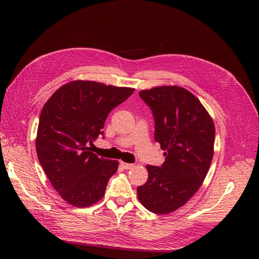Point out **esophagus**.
I'll return each mask as SVG.
<instances>
[{
	"label": "esophagus",
	"instance_id": "1",
	"mask_svg": "<svg viewBox=\"0 0 259 259\" xmlns=\"http://www.w3.org/2000/svg\"><path fill=\"white\" fill-rule=\"evenodd\" d=\"M121 166L124 168V169H130L132 167H134V164H130V163H125V162H121Z\"/></svg>",
	"mask_w": 259,
	"mask_h": 259
}]
</instances>
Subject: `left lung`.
<instances>
[{
    "instance_id": "1",
    "label": "left lung",
    "mask_w": 259,
    "mask_h": 259,
    "mask_svg": "<svg viewBox=\"0 0 259 259\" xmlns=\"http://www.w3.org/2000/svg\"><path fill=\"white\" fill-rule=\"evenodd\" d=\"M154 117V140L165 161L147 165L148 180L137 187L140 203L155 214L178 209L199 190L214 154L215 126L193 94L179 86L139 92Z\"/></svg>"
}]
</instances>
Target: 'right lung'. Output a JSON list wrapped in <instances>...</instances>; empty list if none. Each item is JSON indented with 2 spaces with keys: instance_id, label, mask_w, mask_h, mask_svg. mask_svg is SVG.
<instances>
[{
  "instance_id": "1",
  "label": "right lung",
  "mask_w": 259,
  "mask_h": 259,
  "mask_svg": "<svg viewBox=\"0 0 259 259\" xmlns=\"http://www.w3.org/2000/svg\"><path fill=\"white\" fill-rule=\"evenodd\" d=\"M134 89L93 81H72L46 101L38 121L36 154L51 184L69 204L88 207L103 199L119 162L91 152L104 135L105 121Z\"/></svg>"
}]
</instances>
